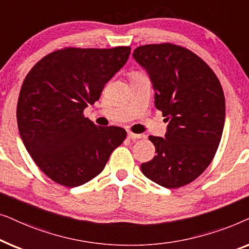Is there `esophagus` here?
Instances as JSON below:
<instances>
[{"mask_svg": "<svg viewBox=\"0 0 249 249\" xmlns=\"http://www.w3.org/2000/svg\"><path fill=\"white\" fill-rule=\"evenodd\" d=\"M128 138H129V139H139V138H142V135L134 134V132L129 131V132H128Z\"/></svg>", "mask_w": 249, "mask_h": 249, "instance_id": "1", "label": "esophagus"}]
</instances>
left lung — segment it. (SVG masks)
Returning <instances> with one entry per match:
<instances>
[{
	"label": "left lung",
	"instance_id": "1",
	"mask_svg": "<svg viewBox=\"0 0 249 249\" xmlns=\"http://www.w3.org/2000/svg\"><path fill=\"white\" fill-rule=\"evenodd\" d=\"M132 56L148 72L155 107L169 121L165 138L148 137L156 155L142 163V172L169 189L188 185L219 147L226 118L222 86L206 62L176 44L138 46Z\"/></svg>",
	"mask_w": 249,
	"mask_h": 249
}]
</instances>
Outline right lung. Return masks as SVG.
Returning a JSON list of instances; mask_svg holds the SVG:
<instances>
[{
    "label": "right lung",
    "mask_w": 249,
    "mask_h": 249,
    "mask_svg": "<svg viewBox=\"0 0 249 249\" xmlns=\"http://www.w3.org/2000/svg\"><path fill=\"white\" fill-rule=\"evenodd\" d=\"M130 50L66 47L40 59L26 76L17 105L20 137L54 182L70 188L88 182L127 137L124 128L97 127L84 110L100 100Z\"/></svg>",
    "instance_id": "right-lung-1"
}]
</instances>
